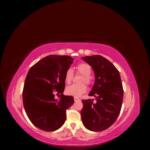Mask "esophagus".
I'll use <instances>...</instances> for the list:
<instances>
[{"mask_svg":"<svg viewBox=\"0 0 150 150\" xmlns=\"http://www.w3.org/2000/svg\"><path fill=\"white\" fill-rule=\"evenodd\" d=\"M74 101H81V99L78 98H74Z\"/></svg>","mask_w":150,"mask_h":150,"instance_id":"1","label":"esophagus"}]
</instances>
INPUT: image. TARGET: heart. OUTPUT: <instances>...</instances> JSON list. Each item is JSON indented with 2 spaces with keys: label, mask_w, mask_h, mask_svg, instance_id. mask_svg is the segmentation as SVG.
I'll list each match as a JSON object with an SVG mask.
<instances>
[{
  "label": "heart",
  "mask_w": 150,
  "mask_h": 150,
  "mask_svg": "<svg viewBox=\"0 0 150 150\" xmlns=\"http://www.w3.org/2000/svg\"><path fill=\"white\" fill-rule=\"evenodd\" d=\"M76 74L83 76V78H81L79 81L81 84H72L68 86L66 89V93L69 96L78 98L87 91V88L83 83L90 86L93 83L92 78L90 76L91 74V67L86 63H80L76 66ZM73 77L74 72L72 69L69 68L65 73L64 79L66 83L70 84L73 79Z\"/></svg>",
  "instance_id": "1"
}]
</instances>
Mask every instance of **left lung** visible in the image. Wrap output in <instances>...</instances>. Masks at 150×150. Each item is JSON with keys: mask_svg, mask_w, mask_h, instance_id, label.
I'll return each mask as SVG.
<instances>
[{"mask_svg": "<svg viewBox=\"0 0 150 150\" xmlns=\"http://www.w3.org/2000/svg\"><path fill=\"white\" fill-rule=\"evenodd\" d=\"M83 59L92 67L95 82L89 96L84 99L81 120L86 128L101 131L110 127L118 117L123 99V88L120 72L107 59L100 55L86 56Z\"/></svg>", "mask_w": 150, "mask_h": 150, "instance_id": "1", "label": "left lung"}]
</instances>
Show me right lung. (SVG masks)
I'll use <instances>...</instances> for the list:
<instances>
[{
  "mask_svg": "<svg viewBox=\"0 0 150 150\" xmlns=\"http://www.w3.org/2000/svg\"><path fill=\"white\" fill-rule=\"evenodd\" d=\"M74 59L69 56L49 55L32 66L25 79L22 99L25 111L35 126L46 131L60 128L66 110L74 103L72 96L63 94L64 76ZM60 93L56 100L54 93Z\"/></svg>",
  "mask_w": 150,
  "mask_h": 150,
  "instance_id": "right-lung-1",
  "label": "right lung"
}]
</instances>
